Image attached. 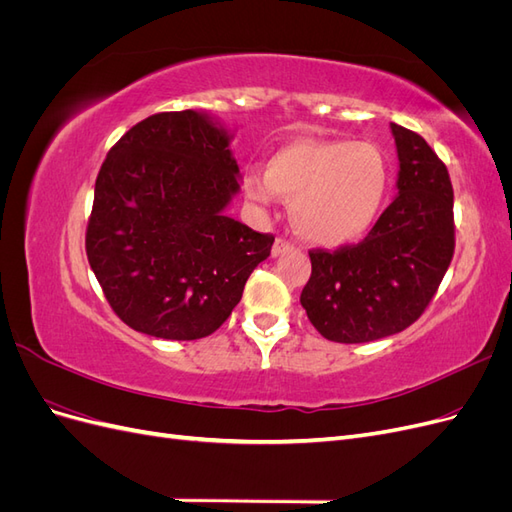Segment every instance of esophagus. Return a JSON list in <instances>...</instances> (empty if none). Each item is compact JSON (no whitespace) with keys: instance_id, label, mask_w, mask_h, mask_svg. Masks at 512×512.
Listing matches in <instances>:
<instances>
[{"instance_id":"esophagus-1","label":"esophagus","mask_w":512,"mask_h":512,"mask_svg":"<svg viewBox=\"0 0 512 512\" xmlns=\"http://www.w3.org/2000/svg\"><path fill=\"white\" fill-rule=\"evenodd\" d=\"M290 250H294V243H290V241L284 239V237H277L275 243H273L271 254H273V256H282V254H286V252H290Z\"/></svg>"}]
</instances>
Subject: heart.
I'll return each instance as SVG.
<instances>
[{
	"instance_id": "b5f03b06",
	"label": "heart",
	"mask_w": 512,
	"mask_h": 512,
	"mask_svg": "<svg viewBox=\"0 0 512 512\" xmlns=\"http://www.w3.org/2000/svg\"><path fill=\"white\" fill-rule=\"evenodd\" d=\"M391 168L374 143L297 138L277 149L265 175L250 170L245 192L260 205L292 200V222L316 245H346L376 224Z\"/></svg>"
}]
</instances>
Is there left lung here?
Here are the masks:
<instances>
[{
    "mask_svg": "<svg viewBox=\"0 0 512 512\" xmlns=\"http://www.w3.org/2000/svg\"><path fill=\"white\" fill-rule=\"evenodd\" d=\"M397 196L356 245L312 250L301 305L337 344H365L404 331L425 312L455 252L453 185L423 136L391 123Z\"/></svg>",
    "mask_w": 512,
    "mask_h": 512,
    "instance_id": "left-lung-1",
    "label": "left lung"
}]
</instances>
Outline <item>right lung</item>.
Here are the masks:
<instances>
[{"label":"right lung","instance_id":"1","mask_svg":"<svg viewBox=\"0 0 512 512\" xmlns=\"http://www.w3.org/2000/svg\"><path fill=\"white\" fill-rule=\"evenodd\" d=\"M232 134L207 113H158L108 151L87 224V258L113 312L160 339L207 337L271 254L226 215L239 194Z\"/></svg>","mask_w":512,"mask_h":512}]
</instances>
